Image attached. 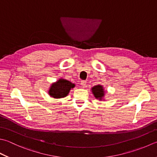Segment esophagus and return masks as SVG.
I'll use <instances>...</instances> for the list:
<instances>
[{"mask_svg": "<svg viewBox=\"0 0 157 157\" xmlns=\"http://www.w3.org/2000/svg\"><path fill=\"white\" fill-rule=\"evenodd\" d=\"M81 86H82V88H85V87H86V81H84V80H83V81H81Z\"/></svg>", "mask_w": 157, "mask_h": 157, "instance_id": "34e87169", "label": "esophagus"}]
</instances>
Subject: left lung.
<instances>
[{
  "instance_id": "8db88e82",
  "label": "left lung",
  "mask_w": 157,
  "mask_h": 157,
  "mask_svg": "<svg viewBox=\"0 0 157 157\" xmlns=\"http://www.w3.org/2000/svg\"><path fill=\"white\" fill-rule=\"evenodd\" d=\"M92 93L94 94V97L97 99H99L100 101L103 100V97L105 96V90H104L103 86L101 85H97L94 86L91 88Z\"/></svg>"
}]
</instances>
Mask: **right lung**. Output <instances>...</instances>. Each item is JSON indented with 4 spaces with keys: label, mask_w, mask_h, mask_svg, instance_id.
<instances>
[{
    "label": "right lung",
    "mask_w": 157,
    "mask_h": 157,
    "mask_svg": "<svg viewBox=\"0 0 157 157\" xmlns=\"http://www.w3.org/2000/svg\"><path fill=\"white\" fill-rule=\"evenodd\" d=\"M74 87V84L65 79L60 78L56 82L52 83L48 90V94L54 99H60L67 97L71 89Z\"/></svg>",
    "instance_id": "right-lung-1"
}]
</instances>
